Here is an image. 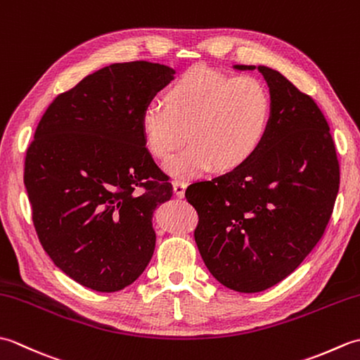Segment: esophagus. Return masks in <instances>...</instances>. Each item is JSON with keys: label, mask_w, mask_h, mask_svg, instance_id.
I'll use <instances>...</instances> for the list:
<instances>
[{"label": "esophagus", "mask_w": 360, "mask_h": 360, "mask_svg": "<svg viewBox=\"0 0 360 360\" xmlns=\"http://www.w3.org/2000/svg\"><path fill=\"white\" fill-rule=\"evenodd\" d=\"M173 192L178 198H184L186 195V182L184 181H173Z\"/></svg>", "instance_id": "34e87169"}]
</instances>
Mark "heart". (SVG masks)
I'll return each mask as SVG.
<instances>
[{
	"mask_svg": "<svg viewBox=\"0 0 360 360\" xmlns=\"http://www.w3.org/2000/svg\"><path fill=\"white\" fill-rule=\"evenodd\" d=\"M165 101L167 105L145 106L141 128L148 151L160 160L170 158L186 137L192 141L165 164L174 178H196L215 165L231 170L244 164L262 147L272 117L271 94L263 82L204 68L182 74L168 88Z\"/></svg>",
	"mask_w": 360,
	"mask_h": 360,
	"instance_id": "b5f03b06",
	"label": "heart"
}]
</instances>
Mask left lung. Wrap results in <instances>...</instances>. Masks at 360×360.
Instances as JSON below:
<instances>
[{"label": "left lung", "instance_id": "obj_1", "mask_svg": "<svg viewBox=\"0 0 360 360\" xmlns=\"http://www.w3.org/2000/svg\"><path fill=\"white\" fill-rule=\"evenodd\" d=\"M258 71L272 117L262 147L246 162L186 192L198 210L195 241L210 274L236 292H259L292 274L331 218L340 172L330 127L316 102L285 75Z\"/></svg>", "mask_w": 360, "mask_h": 360}]
</instances>
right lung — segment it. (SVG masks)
Wrapping results in <instances>:
<instances>
[{
  "label": "right lung",
  "mask_w": 360,
  "mask_h": 360,
  "mask_svg": "<svg viewBox=\"0 0 360 360\" xmlns=\"http://www.w3.org/2000/svg\"><path fill=\"white\" fill-rule=\"evenodd\" d=\"M174 74L150 62L105 66L57 96L35 129L25 186L38 240L85 288L124 289L155 252L153 213L173 188L145 147L141 116Z\"/></svg>",
  "instance_id": "right-lung-1"
}]
</instances>
